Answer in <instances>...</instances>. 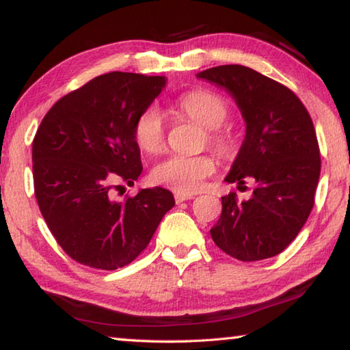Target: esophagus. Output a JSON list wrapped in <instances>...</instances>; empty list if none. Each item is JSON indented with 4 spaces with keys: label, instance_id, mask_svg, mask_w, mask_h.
Instances as JSON below:
<instances>
[{
    "label": "esophagus",
    "instance_id": "1",
    "mask_svg": "<svg viewBox=\"0 0 350 350\" xmlns=\"http://www.w3.org/2000/svg\"><path fill=\"white\" fill-rule=\"evenodd\" d=\"M193 198H194L193 194H189V193H174V200H176V204L185 202V200H189V199H193Z\"/></svg>",
    "mask_w": 350,
    "mask_h": 350
}]
</instances>
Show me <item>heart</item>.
<instances>
[{
	"mask_svg": "<svg viewBox=\"0 0 350 350\" xmlns=\"http://www.w3.org/2000/svg\"><path fill=\"white\" fill-rule=\"evenodd\" d=\"M176 112L196 125L205 128L202 146L208 145L219 156L232 159L239 151V140L232 129L224 128L230 108L219 94L208 90H194L176 100ZM134 140L142 151L159 154L167 146V125L156 106H148L134 123ZM216 170L210 154L200 156H170L154 167L152 180L177 193H193Z\"/></svg>",
	"mask_w": 350,
	"mask_h": 350,
	"instance_id": "1",
	"label": "heart"
}]
</instances>
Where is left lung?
I'll list each match as a JSON object with an SVG mask.
<instances>
[{
  "label": "left lung",
  "instance_id": "left-lung-1",
  "mask_svg": "<svg viewBox=\"0 0 350 350\" xmlns=\"http://www.w3.org/2000/svg\"><path fill=\"white\" fill-rule=\"evenodd\" d=\"M232 94L247 123L244 144L225 177L244 191L222 198V213L210 230L224 253L244 262L273 258L290 245L315 204L321 156L309 111L282 83L241 64L198 74Z\"/></svg>",
  "mask_w": 350,
  "mask_h": 350
}]
</instances>
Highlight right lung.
<instances>
[{"label":"right lung","mask_w":350,"mask_h":350,"mask_svg":"<svg viewBox=\"0 0 350 350\" xmlns=\"http://www.w3.org/2000/svg\"><path fill=\"white\" fill-rule=\"evenodd\" d=\"M163 86V77L98 75L58 100L40 123L32 142L35 198L58 245L77 262L125 267L174 206L161 187L112 199L118 182L133 185L144 170L134 123Z\"/></svg>","instance_id":"add662e5"}]
</instances>
